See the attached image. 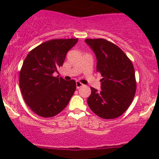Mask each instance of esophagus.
I'll return each instance as SVG.
<instances>
[{
  "label": "esophagus",
  "instance_id": "obj_1",
  "mask_svg": "<svg viewBox=\"0 0 159 159\" xmlns=\"http://www.w3.org/2000/svg\"><path fill=\"white\" fill-rule=\"evenodd\" d=\"M83 86H84V84H81V82H80V81H76V87H77V89H80V88H81V87H83Z\"/></svg>",
  "mask_w": 159,
  "mask_h": 159
}]
</instances>
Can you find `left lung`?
Instances as JSON below:
<instances>
[{
    "mask_svg": "<svg viewBox=\"0 0 159 159\" xmlns=\"http://www.w3.org/2000/svg\"><path fill=\"white\" fill-rule=\"evenodd\" d=\"M97 58V71L103 77L101 90L91 87L88 105L94 114L105 119L121 116L129 108L136 92L132 62L123 51L103 39H86Z\"/></svg>",
    "mask_w": 159,
    "mask_h": 159,
    "instance_id": "obj_1",
    "label": "left lung"
}]
</instances>
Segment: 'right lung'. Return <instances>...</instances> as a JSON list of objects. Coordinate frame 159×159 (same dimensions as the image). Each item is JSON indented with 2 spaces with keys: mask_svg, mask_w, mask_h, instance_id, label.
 Returning a JSON list of instances; mask_svg holds the SVG:
<instances>
[{
  "mask_svg": "<svg viewBox=\"0 0 159 159\" xmlns=\"http://www.w3.org/2000/svg\"><path fill=\"white\" fill-rule=\"evenodd\" d=\"M78 41H46L31 50L24 61L19 76L20 91L25 103L39 116H55L68 105L75 93V80L65 81L53 74L63 65L67 52Z\"/></svg>",
  "mask_w": 159,
  "mask_h": 159,
  "instance_id": "right-lung-1",
  "label": "right lung"
}]
</instances>
